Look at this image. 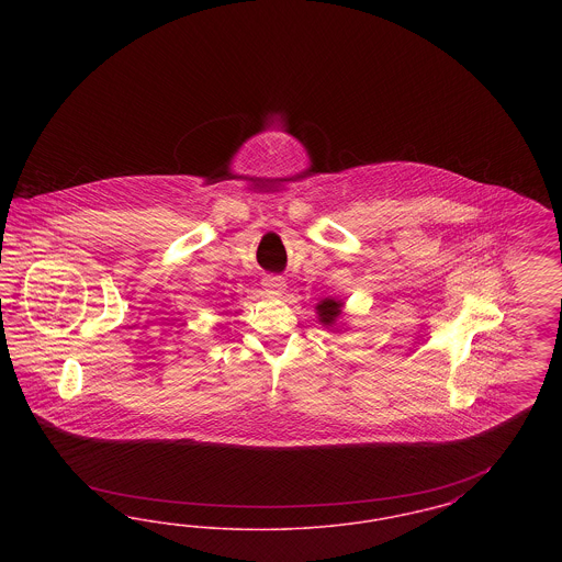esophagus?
I'll return each mask as SVG.
<instances>
[{
	"instance_id": "34e87169",
	"label": "esophagus",
	"mask_w": 562,
	"mask_h": 562,
	"mask_svg": "<svg viewBox=\"0 0 562 562\" xmlns=\"http://www.w3.org/2000/svg\"><path fill=\"white\" fill-rule=\"evenodd\" d=\"M263 286H266V291L271 296H280V294L286 291V282H284V278L282 276H276V273H268L266 278H263Z\"/></svg>"
}]
</instances>
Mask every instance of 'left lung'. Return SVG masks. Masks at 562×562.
I'll use <instances>...</instances> for the list:
<instances>
[{
	"mask_svg": "<svg viewBox=\"0 0 562 562\" xmlns=\"http://www.w3.org/2000/svg\"><path fill=\"white\" fill-rule=\"evenodd\" d=\"M318 314H321V322L333 324V321L341 314V303H337L333 299H324L318 305Z\"/></svg>",
	"mask_w": 562,
	"mask_h": 562,
	"instance_id": "1",
	"label": "left lung"
}]
</instances>
